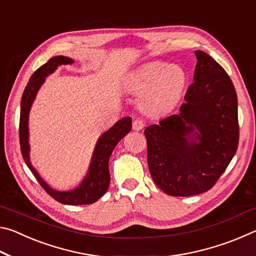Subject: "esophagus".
I'll return each mask as SVG.
<instances>
[{"label":"esophagus","mask_w":256,"mask_h":256,"mask_svg":"<svg viewBox=\"0 0 256 256\" xmlns=\"http://www.w3.org/2000/svg\"><path fill=\"white\" fill-rule=\"evenodd\" d=\"M132 126H133L134 131H140V130H142V128H144V122L142 120H140V118H136V120H133Z\"/></svg>","instance_id":"esophagus-1"}]
</instances>
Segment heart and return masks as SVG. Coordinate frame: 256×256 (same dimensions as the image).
Masks as SVG:
<instances>
[{
	"label": "heart",
	"mask_w": 256,
	"mask_h": 256,
	"mask_svg": "<svg viewBox=\"0 0 256 256\" xmlns=\"http://www.w3.org/2000/svg\"><path fill=\"white\" fill-rule=\"evenodd\" d=\"M186 84V73L176 64L162 60L141 64L128 76L126 89L140 94L138 107L146 114H162L178 100Z\"/></svg>",
	"instance_id": "heart-1"
}]
</instances>
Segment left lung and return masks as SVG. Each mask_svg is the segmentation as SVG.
<instances>
[{"mask_svg":"<svg viewBox=\"0 0 256 256\" xmlns=\"http://www.w3.org/2000/svg\"><path fill=\"white\" fill-rule=\"evenodd\" d=\"M194 53V82L180 112L144 130L150 174L172 196L209 190L232 162L240 138L237 94L230 78L210 55Z\"/></svg>","mask_w":256,"mask_h":256,"instance_id":"1","label":"left lung"}]
</instances>
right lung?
I'll return each instance as SVG.
<instances>
[{
    "mask_svg": "<svg viewBox=\"0 0 256 256\" xmlns=\"http://www.w3.org/2000/svg\"><path fill=\"white\" fill-rule=\"evenodd\" d=\"M74 63V60L66 56H55L52 58L48 62L42 66L38 70L34 73L29 82L26 86L22 98H21V108H20V146L21 154L26 164L36 177L38 183L42 185L50 196L58 201L62 204L68 206H81V204H92L99 200L104 194L106 193L110 186V175L108 162L110 157L116 144L131 131L132 128V118H123L118 120L112 126L104 132L100 138H98L96 146H94L92 162H90L89 170L86 175L82 180L81 183L76 188L68 190H58L46 183L38 174L36 168L32 166L30 162V144H29V112L32 110L34 98L37 92H40V86L52 73L56 71V68L60 66Z\"/></svg>",
    "mask_w": 256,
    "mask_h": 256,
    "instance_id": "add662e5",
    "label": "right lung"
}]
</instances>
